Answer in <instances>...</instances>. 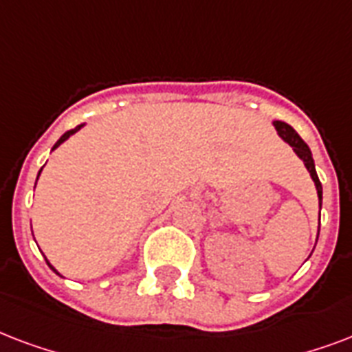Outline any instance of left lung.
Returning <instances> with one entry per match:
<instances>
[{"instance_id": "left-lung-1", "label": "left lung", "mask_w": 352, "mask_h": 352, "mask_svg": "<svg viewBox=\"0 0 352 352\" xmlns=\"http://www.w3.org/2000/svg\"><path fill=\"white\" fill-rule=\"evenodd\" d=\"M274 126L275 130H277V133H279V138L283 139L285 143H288V145L292 146V151L296 152L299 160L305 163V167H307V170L310 173V178H312V182H314L316 190H318V198H320V209H321L323 187H321V182L320 178H318V173H316V165H314V160H312V152H310L309 145L305 143L303 139L299 138V133L296 132L290 124H287V122L274 121Z\"/></svg>"}]
</instances>
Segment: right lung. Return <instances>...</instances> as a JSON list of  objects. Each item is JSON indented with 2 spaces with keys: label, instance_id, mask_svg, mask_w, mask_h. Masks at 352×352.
<instances>
[{
  "label": "right lung",
  "instance_id": "right-lung-1",
  "mask_svg": "<svg viewBox=\"0 0 352 352\" xmlns=\"http://www.w3.org/2000/svg\"><path fill=\"white\" fill-rule=\"evenodd\" d=\"M82 126H84V124H78L77 128H73V130H69V132H65L64 135H62V138H60L58 141H56V143H54L53 151H54V148H56V146H60V145H62V143H64V141H67V139L72 138L73 133H75V132H78V130H80V128H82ZM40 173H42V168H40ZM40 173H38V176H40ZM36 182H38V178H36ZM47 264H49V266H51V263H49V261H47ZM51 270H53V272H56V270H54V266H51ZM56 274H58V272H56ZM58 275H60V274H58Z\"/></svg>",
  "mask_w": 352,
  "mask_h": 352
}]
</instances>
